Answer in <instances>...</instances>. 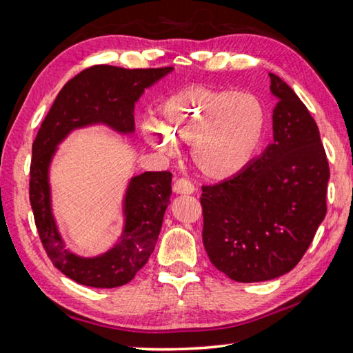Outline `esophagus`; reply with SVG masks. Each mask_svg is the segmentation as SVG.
Wrapping results in <instances>:
<instances>
[{
	"label": "esophagus",
	"instance_id": "34e87169",
	"mask_svg": "<svg viewBox=\"0 0 353 353\" xmlns=\"http://www.w3.org/2000/svg\"><path fill=\"white\" fill-rule=\"evenodd\" d=\"M172 190H174V193H177V194H191L196 191L194 185L190 181H187V179H177Z\"/></svg>",
	"mask_w": 353,
	"mask_h": 353
}]
</instances>
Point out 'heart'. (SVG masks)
Instances as JSON below:
<instances>
[{
	"label": "heart",
	"mask_w": 353,
	"mask_h": 353,
	"mask_svg": "<svg viewBox=\"0 0 353 353\" xmlns=\"http://www.w3.org/2000/svg\"><path fill=\"white\" fill-rule=\"evenodd\" d=\"M266 124V107L256 94L191 85L170 94L143 134L170 157L177 154V145H190L194 168L207 179L224 181L255 159Z\"/></svg>",
	"instance_id": "heart-1"
}]
</instances>
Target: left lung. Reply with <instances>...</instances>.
<instances>
[{"label": "left lung", "instance_id": "left-lung-1", "mask_svg": "<svg viewBox=\"0 0 353 353\" xmlns=\"http://www.w3.org/2000/svg\"><path fill=\"white\" fill-rule=\"evenodd\" d=\"M272 137L240 174L202 187V241L216 270L252 283L290 272L327 213V155L318 124L294 90L270 73Z\"/></svg>", "mask_w": 353, "mask_h": 353}]
</instances>
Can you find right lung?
Segmentation results:
<instances>
[{"mask_svg":"<svg viewBox=\"0 0 353 353\" xmlns=\"http://www.w3.org/2000/svg\"><path fill=\"white\" fill-rule=\"evenodd\" d=\"M172 67L130 70L94 65L65 83L32 145L29 199L41 244L59 271L93 288L129 283L151 256L170 205L171 172L146 171L130 177L123 196V229L105 252L82 256L67 248L52 212L50 170L59 145L77 129L103 124L121 135L135 132L134 110L146 88Z\"/></svg>","mask_w":353,"mask_h":353,"instance_id":"right-lung-1","label":"right lung"}]
</instances>
